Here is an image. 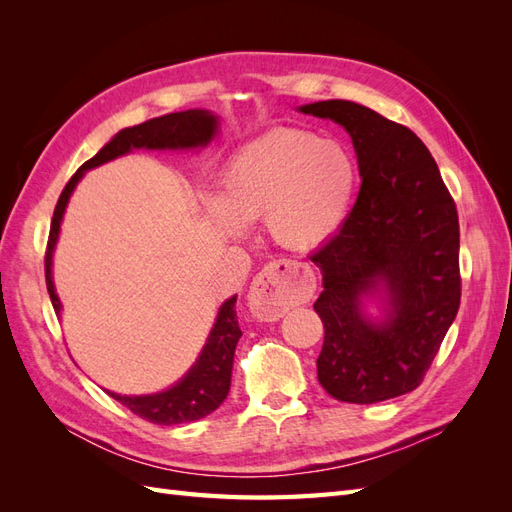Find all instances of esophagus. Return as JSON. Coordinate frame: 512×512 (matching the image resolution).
I'll use <instances>...</instances> for the list:
<instances>
[{"label":"esophagus","mask_w":512,"mask_h":512,"mask_svg":"<svg viewBox=\"0 0 512 512\" xmlns=\"http://www.w3.org/2000/svg\"><path fill=\"white\" fill-rule=\"evenodd\" d=\"M314 271L297 260H273L262 269L250 288V309L260 320H280L288 309L312 299Z\"/></svg>","instance_id":"esophagus-1"}]
</instances>
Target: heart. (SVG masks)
<instances>
[{"label":"heart","mask_w":512,"mask_h":512,"mask_svg":"<svg viewBox=\"0 0 512 512\" xmlns=\"http://www.w3.org/2000/svg\"><path fill=\"white\" fill-rule=\"evenodd\" d=\"M359 170L352 153L307 130H273L243 145L220 179L215 222L239 235L265 218L275 241L309 250L329 241L348 220Z\"/></svg>","instance_id":"obj_1"}]
</instances>
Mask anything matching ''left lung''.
<instances>
[{"label":"left lung","instance_id":"left-lung-1","mask_svg":"<svg viewBox=\"0 0 512 512\" xmlns=\"http://www.w3.org/2000/svg\"><path fill=\"white\" fill-rule=\"evenodd\" d=\"M352 138L359 198L344 226L309 260L322 273L318 382L348 404L414 391L436 359L461 301L459 218L436 160L412 130L348 100L301 106ZM387 290V318L371 323L363 293Z\"/></svg>","mask_w":512,"mask_h":512}]
</instances>
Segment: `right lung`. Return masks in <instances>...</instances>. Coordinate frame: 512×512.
Returning a JSON list of instances; mask_svg holds the SVG:
<instances>
[{
	"mask_svg": "<svg viewBox=\"0 0 512 512\" xmlns=\"http://www.w3.org/2000/svg\"><path fill=\"white\" fill-rule=\"evenodd\" d=\"M218 132V117L209 111H183V113H170L164 117L149 119L141 126L126 128L111 143H106L94 158L87 160L72 179L66 183L64 192H61L57 207L53 213L49 243H46V256H44V275H46V290L51 294V303L55 312L59 314L61 303L57 299V292L53 286V250L59 237V224L64 218L66 205L74 185L81 181L85 170L96 168L104 162H111L123 153L132 149H194L205 147L211 138ZM237 297H230L218 312L213 329L209 333L207 344L200 352L194 367L185 374L175 386L168 391L156 395H117L108 391L113 399H117L121 406H126L136 416L145 418L149 423L156 425H179V423H192L211 414L222 406L230 391V376H232V359H235V348L241 337L239 320L235 312Z\"/></svg>",
	"mask_w": 512,
	"mask_h": 512,
	"instance_id": "obj_1",
	"label": "right lung"
}]
</instances>
